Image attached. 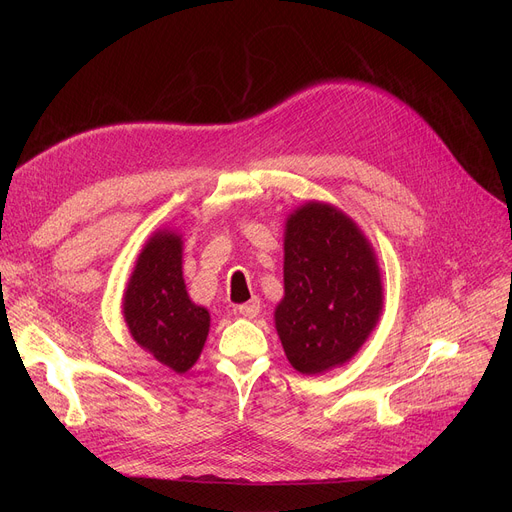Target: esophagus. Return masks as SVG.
<instances>
[{
  "label": "esophagus",
  "instance_id": "34e87169",
  "mask_svg": "<svg viewBox=\"0 0 512 512\" xmlns=\"http://www.w3.org/2000/svg\"><path fill=\"white\" fill-rule=\"evenodd\" d=\"M259 311H261V305H259V299H257V297H255V299H251L249 303H245V305H240V307H238V313H240L242 317H249V319L257 317V315H259Z\"/></svg>",
  "mask_w": 512,
  "mask_h": 512
}]
</instances>
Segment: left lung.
Masks as SVG:
<instances>
[{
  "mask_svg": "<svg viewBox=\"0 0 512 512\" xmlns=\"http://www.w3.org/2000/svg\"><path fill=\"white\" fill-rule=\"evenodd\" d=\"M382 307L378 255L351 215L324 201L294 209L284 222V297L274 311L290 365L305 375L342 367Z\"/></svg>",
  "mask_w": 512,
  "mask_h": 512,
  "instance_id": "1",
  "label": "left lung"
}]
</instances>
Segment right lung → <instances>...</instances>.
I'll return each mask as SVG.
<instances>
[{
    "mask_svg": "<svg viewBox=\"0 0 512 512\" xmlns=\"http://www.w3.org/2000/svg\"><path fill=\"white\" fill-rule=\"evenodd\" d=\"M182 234L155 230L141 249L122 297L132 340L176 373L191 369L209 334V311L188 297L182 276Z\"/></svg>",
    "mask_w": 512,
    "mask_h": 512,
    "instance_id": "add662e5",
    "label": "right lung"
}]
</instances>
